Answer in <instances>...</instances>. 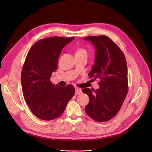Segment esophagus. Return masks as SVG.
<instances>
[{"label":"esophagus","mask_w":152,"mask_h":152,"mask_svg":"<svg viewBox=\"0 0 152 152\" xmlns=\"http://www.w3.org/2000/svg\"><path fill=\"white\" fill-rule=\"evenodd\" d=\"M75 89H76V91H75V94H76V95H79V94H80V93H81L82 89H80V88H76Z\"/></svg>","instance_id":"esophagus-1"}]
</instances>
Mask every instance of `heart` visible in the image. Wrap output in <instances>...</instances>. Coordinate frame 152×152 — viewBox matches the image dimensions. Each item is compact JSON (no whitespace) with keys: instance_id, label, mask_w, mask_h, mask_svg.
I'll return each instance as SVG.
<instances>
[{"instance_id":"1","label":"heart","mask_w":152,"mask_h":152,"mask_svg":"<svg viewBox=\"0 0 152 152\" xmlns=\"http://www.w3.org/2000/svg\"><path fill=\"white\" fill-rule=\"evenodd\" d=\"M87 50L83 48H78V49L76 51V54L75 55H86L87 56Z\"/></svg>"}]
</instances>
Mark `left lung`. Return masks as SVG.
<instances>
[{"label":"left lung","mask_w":152,"mask_h":152,"mask_svg":"<svg viewBox=\"0 0 152 152\" xmlns=\"http://www.w3.org/2000/svg\"><path fill=\"white\" fill-rule=\"evenodd\" d=\"M95 48V64L88 74L98 79L99 88H84L89 102L85 110L90 118L98 122L107 121L118 114L128 93L127 65L123 51L104 35L88 37Z\"/></svg>","instance_id":"1"}]
</instances>
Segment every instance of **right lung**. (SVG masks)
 Instances as JSON below:
<instances>
[{"mask_svg":"<svg viewBox=\"0 0 152 152\" xmlns=\"http://www.w3.org/2000/svg\"><path fill=\"white\" fill-rule=\"evenodd\" d=\"M74 37H48L37 42L28 51L21 71L24 99L33 114L46 121L63 114L75 93L72 85L55 86L51 74L57 69L59 55Z\"/></svg>","mask_w":152,"mask_h":152,"instance_id":"1","label":"right lung"}]
</instances>
